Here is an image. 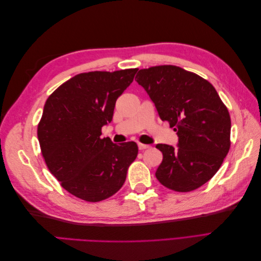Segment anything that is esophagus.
I'll use <instances>...</instances> for the list:
<instances>
[{"mask_svg": "<svg viewBox=\"0 0 261 261\" xmlns=\"http://www.w3.org/2000/svg\"><path fill=\"white\" fill-rule=\"evenodd\" d=\"M138 148H139V150H146V149L150 148V146L145 145V144H138Z\"/></svg>", "mask_w": 261, "mask_h": 261, "instance_id": "34e87169", "label": "esophagus"}]
</instances>
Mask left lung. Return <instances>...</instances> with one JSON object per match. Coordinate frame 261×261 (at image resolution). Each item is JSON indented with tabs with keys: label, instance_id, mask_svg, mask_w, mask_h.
<instances>
[{
	"label": "left lung",
	"instance_id": "1",
	"mask_svg": "<svg viewBox=\"0 0 261 261\" xmlns=\"http://www.w3.org/2000/svg\"><path fill=\"white\" fill-rule=\"evenodd\" d=\"M144 87L162 121L178 136L177 148L158 144L163 154L155 176L172 191L186 193L212 178L231 146V117L208 81L174 65L140 69Z\"/></svg>",
	"mask_w": 261,
	"mask_h": 261
}]
</instances>
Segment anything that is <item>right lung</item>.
Instances as JSON below:
<instances>
[{"label":"right lung","instance_id":"right-lung-1","mask_svg":"<svg viewBox=\"0 0 261 261\" xmlns=\"http://www.w3.org/2000/svg\"><path fill=\"white\" fill-rule=\"evenodd\" d=\"M138 68L82 73L62 84L45 101L38 139L46 167L68 193L98 202L123 186L137 144L101 138L115 102Z\"/></svg>","mask_w":261,"mask_h":261}]
</instances>
